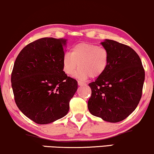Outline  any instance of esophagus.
<instances>
[{"label":"esophagus","mask_w":154,"mask_h":154,"mask_svg":"<svg viewBox=\"0 0 154 154\" xmlns=\"http://www.w3.org/2000/svg\"><path fill=\"white\" fill-rule=\"evenodd\" d=\"M77 83H78V85H79V86H85V85H86V84L85 83V82H82V81H77Z\"/></svg>","instance_id":"esophagus-1"}]
</instances>
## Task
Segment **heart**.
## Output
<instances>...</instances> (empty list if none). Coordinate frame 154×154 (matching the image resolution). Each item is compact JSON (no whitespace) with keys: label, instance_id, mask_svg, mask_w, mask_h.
Listing matches in <instances>:
<instances>
[{"label":"heart","instance_id":"obj_1","mask_svg":"<svg viewBox=\"0 0 154 154\" xmlns=\"http://www.w3.org/2000/svg\"><path fill=\"white\" fill-rule=\"evenodd\" d=\"M109 57V52L105 47L91 43L81 42L72 47L71 53L64 54L62 59L63 69L66 75H72L79 66L76 74L78 77L81 79L98 77L107 69Z\"/></svg>","mask_w":154,"mask_h":154}]
</instances>
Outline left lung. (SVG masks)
Instances as JSON below:
<instances>
[{
	"mask_svg": "<svg viewBox=\"0 0 154 154\" xmlns=\"http://www.w3.org/2000/svg\"><path fill=\"white\" fill-rule=\"evenodd\" d=\"M109 52L105 72L88 84L91 96L88 101L91 114L111 123L126 119L137 107L142 97L145 72L135 50L116 41L101 42Z\"/></svg>",
	"mask_w": 154,
	"mask_h": 154,
	"instance_id": "obj_1",
	"label": "left lung"
}]
</instances>
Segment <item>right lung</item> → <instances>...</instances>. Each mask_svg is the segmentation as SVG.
<instances>
[{"instance_id": "1", "label": "right lung", "mask_w": 154, "mask_h": 154, "mask_svg": "<svg viewBox=\"0 0 154 154\" xmlns=\"http://www.w3.org/2000/svg\"><path fill=\"white\" fill-rule=\"evenodd\" d=\"M66 40L38 39L17 56L11 75L16 105L26 116L38 124L63 117L77 90L76 79L67 76L62 59Z\"/></svg>"}]
</instances>
